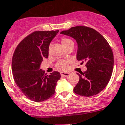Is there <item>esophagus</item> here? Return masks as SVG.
<instances>
[{"label":"esophagus","mask_w":125,"mask_h":125,"mask_svg":"<svg viewBox=\"0 0 125 125\" xmlns=\"http://www.w3.org/2000/svg\"><path fill=\"white\" fill-rule=\"evenodd\" d=\"M60 74H61V76H65V77H68V76H70V73H69L61 72L60 73Z\"/></svg>","instance_id":"obj_1"}]
</instances>
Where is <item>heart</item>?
<instances>
[{"label":"heart","instance_id":"obj_1","mask_svg":"<svg viewBox=\"0 0 125 125\" xmlns=\"http://www.w3.org/2000/svg\"><path fill=\"white\" fill-rule=\"evenodd\" d=\"M72 40L68 38H65V37H63L61 39V43L62 44L63 46L65 48L66 45L69 44L70 43H71ZM50 49V48H49ZM49 51L50 52V49L49 50ZM68 61L65 60H60V61L58 62L56 64V67L57 68H58L59 70H62V71H65L68 69Z\"/></svg>","mask_w":125,"mask_h":125}]
</instances>
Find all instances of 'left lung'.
<instances>
[{
  "instance_id": "obj_1",
  "label": "left lung",
  "mask_w": 125,
  "mask_h": 125,
  "mask_svg": "<svg viewBox=\"0 0 125 125\" xmlns=\"http://www.w3.org/2000/svg\"><path fill=\"white\" fill-rule=\"evenodd\" d=\"M60 33L76 40L77 60L86 63L87 71L77 73L79 81L74 92L86 97L99 93L109 82L113 71L114 55L108 42L95 29L83 25L73 27Z\"/></svg>"
}]
</instances>
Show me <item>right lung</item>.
I'll list each match as a JSON object with an SVG mask.
<instances>
[{"label":"right lung","mask_w":125,"mask_h":125,"mask_svg":"<svg viewBox=\"0 0 125 125\" xmlns=\"http://www.w3.org/2000/svg\"><path fill=\"white\" fill-rule=\"evenodd\" d=\"M59 30L35 31L24 38L16 48L12 59L13 78L24 95L36 102L52 97L60 74L50 75L40 69L43 59L48 58L49 46Z\"/></svg>","instance_id":"add662e5"}]
</instances>
